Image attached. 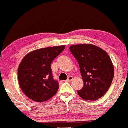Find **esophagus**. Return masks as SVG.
I'll use <instances>...</instances> for the list:
<instances>
[{"mask_svg":"<svg viewBox=\"0 0 128 128\" xmlns=\"http://www.w3.org/2000/svg\"><path fill=\"white\" fill-rule=\"evenodd\" d=\"M73 79H74V78H73V76H69V77L68 78V79H67V80H66V81H67V82H71V81H72Z\"/></svg>","mask_w":128,"mask_h":128,"instance_id":"34e87169","label":"esophagus"}]
</instances>
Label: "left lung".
Segmentation results:
<instances>
[{
  "mask_svg": "<svg viewBox=\"0 0 128 128\" xmlns=\"http://www.w3.org/2000/svg\"><path fill=\"white\" fill-rule=\"evenodd\" d=\"M78 62L84 86L78 94L84 100H95L107 92L114 76V68L108 54L92 44L69 47Z\"/></svg>",
  "mask_w": 128,
  "mask_h": 128,
  "instance_id": "8db88e82",
  "label": "left lung"
}]
</instances>
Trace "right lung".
<instances>
[{
    "mask_svg": "<svg viewBox=\"0 0 128 128\" xmlns=\"http://www.w3.org/2000/svg\"><path fill=\"white\" fill-rule=\"evenodd\" d=\"M64 48L63 45L35 50L21 61L18 80L22 90L29 98L42 102L56 94L59 85L53 77L51 64Z\"/></svg>",
    "mask_w": 128,
    "mask_h": 128,
    "instance_id": "obj_1",
    "label": "right lung"
}]
</instances>
